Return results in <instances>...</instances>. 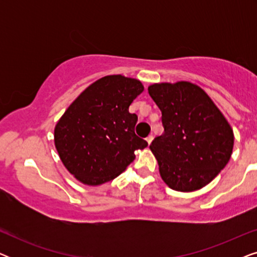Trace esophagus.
I'll return each mask as SVG.
<instances>
[{
	"label": "esophagus",
	"instance_id": "obj_1",
	"mask_svg": "<svg viewBox=\"0 0 257 257\" xmlns=\"http://www.w3.org/2000/svg\"><path fill=\"white\" fill-rule=\"evenodd\" d=\"M152 140H153V136H149L146 138V142H147V144H149V145H150L151 143H152Z\"/></svg>",
	"mask_w": 257,
	"mask_h": 257
}]
</instances>
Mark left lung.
<instances>
[{
    "mask_svg": "<svg viewBox=\"0 0 257 257\" xmlns=\"http://www.w3.org/2000/svg\"><path fill=\"white\" fill-rule=\"evenodd\" d=\"M149 93L163 113L164 133L150 145L161 179L178 192L205 187L231 157L229 122L208 94L191 82L156 83Z\"/></svg>",
    "mask_w": 257,
    "mask_h": 257,
    "instance_id": "obj_1",
    "label": "left lung"
}]
</instances>
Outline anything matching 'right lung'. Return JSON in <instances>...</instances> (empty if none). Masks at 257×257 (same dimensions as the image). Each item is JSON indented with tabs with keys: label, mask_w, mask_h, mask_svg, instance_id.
I'll use <instances>...</instances> for the list:
<instances>
[{
	"label": "right lung",
	"mask_w": 257,
	"mask_h": 257,
	"mask_svg": "<svg viewBox=\"0 0 257 257\" xmlns=\"http://www.w3.org/2000/svg\"><path fill=\"white\" fill-rule=\"evenodd\" d=\"M144 91L142 82L105 76L87 86L55 126V146L66 170L84 185L113 180L147 142L135 133L138 117L128 107Z\"/></svg>",
	"instance_id": "right-lung-1"
}]
</instances>
